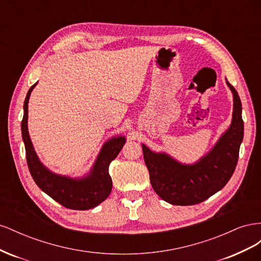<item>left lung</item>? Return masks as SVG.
I'll list each match as a JSON object with an SVG mask.
<instances>
[{
  "instance_id": "left-lung-1",
  "label": "left lung",
  "mask_w": 261,
  "mask_h": 261,
  "mask_svg": "<svg viewBox=\"0 0 261 261\" xmlns=\"http://www.w3.org/2000/svg\"><path fill=\"white\" fill-rule=\"evenodd\" d=\"M225 83L233 94L232 122L198 161L181 163L167 152L152 151L141 144L150 183L164 201L175 206L202 202L221 191L234 173L244 137V122L239 93L226 78Z\"/></svg>"
}]
</instances>
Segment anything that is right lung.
<instances>
[{
  "mask_svg": "<svg viewBox=\"0 0 261 261\" xmlns=\"http://www.w3.org/2000/svg\"><path fill=\"white\" fill-rule=\"evenodd\" d=\"M36 85L37 83L31 86L27 92L21 121V137L25 144L30 174L43 193L65 208L88 210L97 207L108 198L112 191V178L109 174V165L120 153L126 143V138L117 135L105 141L91 169L82 176L72 177L52 172L39 159L28 132V103L31 91Z\"/></svg>",
  "mask_w": 261,
  "mask_h": 261,
  "instance_id": "right-lung-1",
  "label": "right lung"
}]
</instances>
